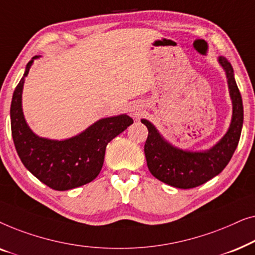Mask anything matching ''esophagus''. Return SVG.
Wrapping results in <instances>:
<instances>
[{"instance_id": "esophagus-1", "label": "esophagus", "mask_w": 255, "mask_h": 255, "mask_svg": "<svg viewBox=\"0 0 255 255\" xmlns=\"http://www.w3.org/2000/svg\"><path fill=\"white\" fill-rule=\"evenodd\" d=\"M134 115H135V116H137V115H139V111L135 110V111H134Z\"/></svg>"}]
</instances>
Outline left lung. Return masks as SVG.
<instances>
[{"label":"left lung","instance_id":"obj_1","mask_svg":"<svg viewBox=\"0 0 255 255\" xmlns=\"http://www.w3.org/2000/svg\"><path fill=\"white\" fill-rule=\"evenodd\" d=\"M218 61L225 69L228 78L233 114L229 131L214 147L205 152L182 151L168 144L152 123L141 120L148 130L144 151L149 172L172 187L190 189L211 180L225 168L238 146L244 122L242 95L231 64L224 57H219Z\"/></svg>","mask_w":255,"mask_h":255}]
</instances>
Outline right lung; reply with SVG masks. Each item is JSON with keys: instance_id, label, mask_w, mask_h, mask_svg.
Instances as JSON below:
<instances>
[{"instance_id": "obj_1", "label": "right lung", "mask_w": 255, "mask_h": 255, "mask_svg": "<svg viewBox=\"0 0 255 255\" xmlns=\"http://www.w3.org/2000/svg\"><path fill=\"white\" fill-rule=\"evenodd\" d=\"M27 62L24 76L32 65ZM24 78L17 85L10 107L11 134L20 161L38 180L54 190H68L92 182L102 169L106 147L133 123L128 115L103 118L81 134L66 140L40 138L27 127L22 110Z\"/></svg>"}]
</instances>
